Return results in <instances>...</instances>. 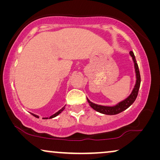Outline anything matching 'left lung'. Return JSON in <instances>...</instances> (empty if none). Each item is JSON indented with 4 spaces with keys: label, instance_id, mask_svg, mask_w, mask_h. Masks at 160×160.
<instances>
[{
    "label": "left lung",
    "instance_id": "left-lung-1",
    "mask_svg": "<svg viewBox=\"0 0 160 160\" xmlns=\"http://www.w3.org/2000/svg\"><path fill=\"white\" fill-rule=\"evenodd\" d=\"M130 56L132 57L133 62H134L135 73H136V83H135V85L134 88H133V90L132 91V93H131L125 100L119 102V103L116 105L114 106H100V105H97V104L93 103V102L89 101V100L87 99V101H88V102L89 103V106H90L94 110L97 111L98 112L103 113V114L115 115L122 112V111L124 110H126L127 108H128L129 107H130L131 105L134 102L138 96V94L140 84H141V75H140L138 65L136 60H135L134 53H133L132 51H130Z\"/></svg>",
    "mask_w": 160,
    "mask_h": 160
}]
</instances>
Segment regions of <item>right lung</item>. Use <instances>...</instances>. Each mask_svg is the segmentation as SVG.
<instances>
[{"label": "right lung", "instance_id": "add662e5", "mask_svg": "<svg viewBox=\"0 0 160 160\" xmlns=\"http://www.w3.org/2000/svg\"><path fill=\"white\" fill-rule=\"evenodd\" d=\"M64 109H65V106H64V107H62V108H61V109H60V110H59V111H58V112H57V113H54V114H53V115H52V116H51V117H50L49 118H48V117H47V118H43V119H52V118H54V117H57V116H58V115H59V114H60V113L61 112H62V111L63 110H64ZM31 114H32V116H34V117H36V118H39V117H38V116H37V115H36V114H33V113H31Z\"/></svg>", "mask_w": 160, "mask_h": 160}]
</instances>
